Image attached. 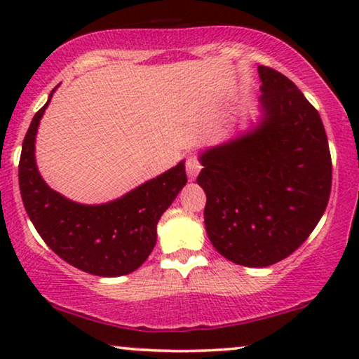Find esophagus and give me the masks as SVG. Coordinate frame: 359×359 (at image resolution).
Returning a JSON list of instances; mask_svg holds the SVG:
<instances>
[{
	"mask_svg": "<svg viewBox=\"0 0 359 359\" xmlns=\"http://www.w3.org/2000/svg\"><path fill=\"white\" fill-rule=\"evenodd\" d=\"M186 171H188V178H189L191 181H194L196 176L199 175L201 163H199V160L196 158L194 155L188 156V160H186Z\"/></svg>",
	"mask_w": 359,
	"mask_h": 359,
	"instance_id": "obj_1",
	"label": "esophagus"
}]
</instances>
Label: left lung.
Here are the masks:
<instances>
[{
	"mask_svg": "<svg viewBox=\"0 0 359 359\" xmlns=\"http://www.w3.org/2000/svg\"><path fill=\"white\" fill-rule=\"evenodd\" d=\"M259 121L204 150L198 184L214 248L232 263L264 268L301 247L325 212L332 158L322 119L294 83L258 67Z\"/></svg>",
	"mask_w": 359,
	"mask_h": 359,
	"instance_id": "1",
	"label": "left lung"
}]
</instances>
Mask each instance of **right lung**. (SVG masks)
Returning <instances> with one entry per match:
<instances>
[{
    "label": "right lung",
    "mask_w": 359,
    "mask_h": 359,
    "mask_svg": "<svg viewBox=\"0 0 359 359\" xmlns=\"http://www.w3.org/2000/svg\"><path fill=\"white\" fill-rule=\"evenodd\" d=\"M36 112L22 142L19 189L26 212L43 242L81 271L116 278L135 271L156 243V224L188 183L184 160L104 204H80L53 191L39 173L36 135L46 112Z\"/></svg>",
    "instance_id": "1"
}]
</instances>
